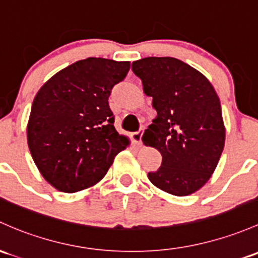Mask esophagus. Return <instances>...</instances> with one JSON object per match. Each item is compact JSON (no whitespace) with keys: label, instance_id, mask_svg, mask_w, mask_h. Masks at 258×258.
<instances>
[{"label":"esophagus","instance_id":"34e87169","mask_svg":"<svg viewBox=\"0 0 258 258\" xmlns=\"http://www.w3.org/2000/svg\"><path fill=\"white\" fill-rule=\"evenodd\" d=\"M142 136H143V128L132 134V140L135 141V143H136L137 146L142 145Z\"/></svg>","mask_w":258,"mask_h":258}]
</instances>
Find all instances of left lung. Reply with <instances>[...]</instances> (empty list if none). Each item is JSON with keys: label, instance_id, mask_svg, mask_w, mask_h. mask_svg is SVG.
<instances>
[{"label": "left lung", "instance_id": "left-lung-1", "mask_svg": "<svg viewBox=\"0 0 258 258\" xmlns=\"http://www.w3.org/2000/svg\"><path fill=\"white\" fill-rule=\"evenodd\" d=\"M132 72L157 111L142 141L161 152L162 165L148 179L177 197L195 193L210 179L224 150L218 94L202 73L170 56L140 59Z\"/></svg>", "mask_w": 258, "mask_h": 258}]
</instances>
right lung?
<instances>
[{"label": "right lung", "mask_w": 258, "mask_h": 258, "mask_svg": "<svg viewBox=\"0 0 258 258\" xmlns=\"http://www.w3.org/2000/svg\"><path fill=\"white\" fill-rule=\"evenodd\" d=\"M128 70L130 61L88 58L56 73L37 93L27 141L40 174L55 189L75 193L95 185L128 146L108 106L111 90Z\"/></svg>", "instance_id": "add662e5"}]
</instances>
